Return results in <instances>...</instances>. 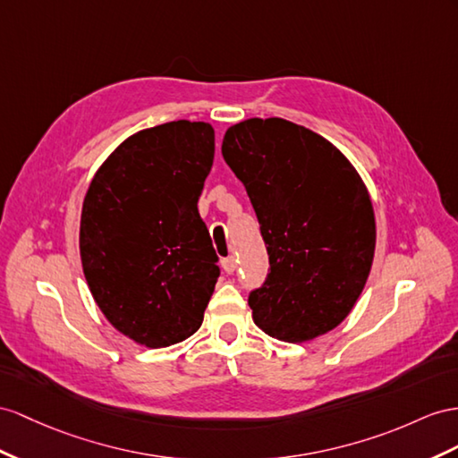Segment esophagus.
I'll use <instances>...</instances> for the list:
<instances>
[{
  "instance_id": "1",
  "label": "esophagus",
  "mask_w": 458,
  "mask_h": 458,
  "mask_svg": "<svg viewBox=\"0 0 458 458\" xmlns=\"http://www.w3.org/2000/svg\"><path fill=\"white\" fill-rule=\"evenodd\" d=\"M236 267H238V261H236V257H233V255L225 257V259H222V268H225L228 275H232L233 271H236Z\"/></svg>"
}]
</instances>
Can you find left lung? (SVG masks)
I'll return each mask as SVG.
<instances>
[{
	"label": "left lung",
	"instance_id": "1",
	"mask_svg": "<svg viewBox=\"0 0 458 458\" xmlns=\"http://www.w3.org/2000/svg\"><path fill=\"white\" fill-rule=\"evenodd\" d=\"M222 157L243 183L268 253L250 292L255 325L284 343L333 331L371 271L375 216L348 158L311 129L283 117L232 125Z\"/></svg>",
	"mask_w": 458,
	"mask_h": 458
}]
</instances>
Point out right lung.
Listing matches in <instances>:
<instances>
[{
	"label": "right lung",
	"mask_w": 458,
	"mask_h": 458,
	"mask_svg": "<svg viewBox=\"0 0 458 458\" xmlns=\"http://www.w3.org/2000/svg\"><path fill=\"white\" fill-rule=\"evenodd\" d=\"M213 158V125L178 120L125 139L89 185L83 273L106 319L139 344L182 343L203 323L220 276L197 210Z\"/></svg>",
	"instance_id": "1"
}]
</instances>
